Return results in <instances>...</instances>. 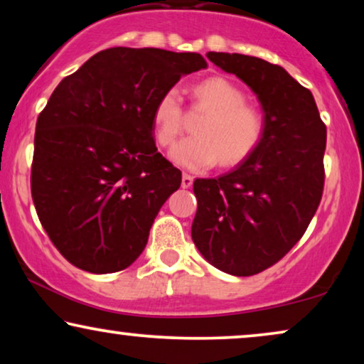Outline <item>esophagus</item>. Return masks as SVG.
I'll use <instances>...</instances> for the list:
<instances>
[{
	"mask_svg": "<svg viewBox=\"0 0 364 364\" xmlns=\"http://www.w3.org/2000/svg\"><path fill=\"white\" fill-rule=\"evenodd\" d=\"M193 183V177L191 173H183L182 176V188H191Z\"/></svg>",
	"mask_w": 364,
	"mask_h": 364,
	"instance_id": "1",
	"label": "esophagus"
}]
</instances>
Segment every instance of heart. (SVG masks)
Masks as SVG:
<instances>
[{
    "label": "heart",
    "instance_id": "b5f03b06",
    "mask_svg": "<svg viewBox=\"0 0 364 364\" xmlns=\"http://www.w3.org/2000/svg\"><path fill=\"white\" fill-rule=\"evenodd\" d=\"M198 104L208 114L197 124V136L183 139L172 149L171 159L191 171H205L220 161L235 166L255 151L263 137V117L258 109L245 104V94L227 77L212 76L193 89ZM157 142L164 147L176 144L183 129L182 101L177 87L159 97L152 112Z\"/></svg>",
    "mask_w": 364,
    "mask_h": 364
}]
</instances>
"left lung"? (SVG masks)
I'll return each instance as SVG.
<instances>
[{
    "mask_svg": "<svg viewBox=\"0 0 364 364\" xmlns=\"http://www.w3.org/2000/svg\"><path fill=\"white\" fill-rule=\"evenodd\" d=\"M255 94L263 137L232 172L196 178L192 240L202 257L233 277L272 267L300 240L320 205L326 127L315 97L282 66L238 53H207Z\"/></svg>",
    "mask_w": 364,
    "mask_h": 364,
    "instance_id": "1",
    "label": "left lung"
}]
</instances>
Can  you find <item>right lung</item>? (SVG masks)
Listing matches in <instances>:
<instances>
[{
    "instance_id": "add662e5",
    "label": "right lung",
    "mask_w": 364,
    "mask_h": 364,
    "mask_svg": "<svg viewBox=\"0 0 364 364\" xmlns=\"http://www.w3.org/2000/svg\"><path fill=\"white\" fill-rule=\"evenodd\" d=\"M197 53L111 48L64 77L39 114L31 193L61 255L89 273L132 265L182 173L154 142L167 89L205 69Z\"/></svg>"
}]
</instances>
